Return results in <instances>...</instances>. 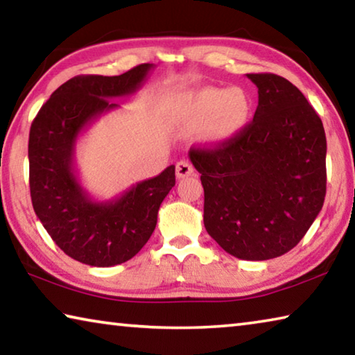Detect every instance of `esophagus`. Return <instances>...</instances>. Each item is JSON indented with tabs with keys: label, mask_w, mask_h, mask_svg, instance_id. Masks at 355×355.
<instances>
[{
	"label": "esophagus",
	"mask_w": 355,
	"mask_h": 355,
	"mask_svg": "<svg viewBox=\"0 0 355 355\" xmlns=\"http://www.w3.org/2000/svg\"><path fill=\"white\" fill-rule=\"evenodd\" d=\"M175 167H177V177L178 178H186V177H189V175H192V173H194V167H192L189 161H186V159L178 161Z\"/></svg>",
	"instance_id": "obj_1"
}]
</instances>
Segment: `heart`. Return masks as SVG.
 I'll list each match as a JSON object with an SVG mask.
<instances>
[{"label": "heart", "instance_id": "1", "mask_svg": "<svg viewBox=\"0 0 355 355\" xmlns=\"http://www.w3.org/2000/svg\"><path fill=\"white\" fill-rule=\"evenodd\" d=\"M252 103L241 87H205L183 95L175 105V116L186 128L207 127L209 139L227 141L249 122Z\"/></svg>", "mask_w": 355, "mask_h": 355}]
</instances>
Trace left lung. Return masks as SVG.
Masks as SVG:
<instances>
[{
    "instance_id": "obj_1",
    "label": "left lung",
    "mask_w": 355,
    "mask_h": 355,
    "mask_svg": "<svg viewBox=\"0 0 355 355\" xmlns=\"http://www.w3.org/2000/svg\"><path fill=\"white\" fill-rule=\"evenodd\" d=\"M258 87L254 120L214 147H192L203 224L227 254L261 261L291 250L326 197V133L304 94L274 73H249Z\"/></svg>"
}]
</instances>
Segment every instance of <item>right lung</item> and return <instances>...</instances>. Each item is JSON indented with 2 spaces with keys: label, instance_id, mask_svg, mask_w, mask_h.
Masks as SVG:
<instances>
[{
  "label": "right lung",
  "instance_id": "right-lung-1",
  "mask_svg": "<svg viewBox=\"0 0 355 355\" xmlns=\"http://www.w3.org/2000/svg\"><path fill=\"white\" fill-rule=\"evenodd\" d=\"M153 64L119 76H75L40 107L29 130V189L34 211L48 235L73 260L97 268L128 261L156 227L158 209L175 186V166L131 186L117 199L92 200L75 171V144L101 114L116 110L111 98L139 89Z\"/></svg>",
  "mask_w": 355,
  "mask_h": 355
}]
</instances>
